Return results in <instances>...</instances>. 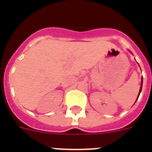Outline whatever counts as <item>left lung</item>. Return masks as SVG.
Wrapping results in <instances>:
<instances>
[{"label": "left lung", "mask_w": 152, "mask_h": 152, "mask_svg": "<svg viewBox=\"0 0 152 152\" xmlns=\"http://www.w3.org/2000/svg\"><path fill=\"white\" fill-rule=\"evenodd\" d=\"M142 84H141V87H140V90H139V96L140 94L141 91H142Z\"/></svg>", "instance_id": "obj_1"}]
</instances>
